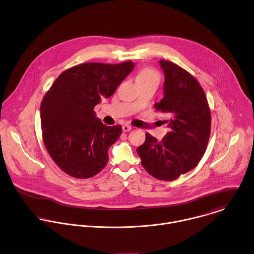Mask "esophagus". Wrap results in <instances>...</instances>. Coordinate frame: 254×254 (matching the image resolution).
I'll list each match as a JSON object with an SVG mask.
<instances>
[{
    "label": "esophagus",
    "mask_w": 254,
    "mask_h": 254,
    "mask_svg": "<svg viewBox=\"0 0 254 254\" xmlns=\"http://www.w3.org/2000/svg\"><path fill=\"white\" fill-rule=\"evenodd\" d=\"M123 130L124 131H129V130H131V127L128 126V125H124L123 126Z\"/></svg>",
    "instance_id": "esophagus-1"
}]
</instances>
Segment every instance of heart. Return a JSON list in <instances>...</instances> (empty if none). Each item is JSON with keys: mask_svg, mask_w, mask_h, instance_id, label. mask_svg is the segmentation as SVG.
Returning <instances> with one entry per match:
<instances>
[{"mask_svg": "<svg viewBox=\"0 0 254 254\" xmlns=\"http://www.w3.org/2000/svg\"><path fill=\"white\" fill-rule=\"evenodd\" d=\"M158 79H159L158 74L154 70L148 69V68H145V69L141 70L137 74V78H136L137 81H147V80H156V81H158Z\"/></svg>", "mask_w": 254, "mask_h": 254, "instance_id": "1", "label": "heart"}]
</instances>
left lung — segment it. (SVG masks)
I'll list each match as a JSON object with an SVG mask.
<instances>
[{
	"mask_svg": "<svg viewBox=\"0 0 254 254\" xmlns=\"http://www.w3.org/2000/svg\"><path fill=\"white\" fill-rule=\"evenodd\" d=\"M164 73L163 98L155 104L165 115L169 131L161 141L150 133L136 152L154 178L172 181L194 169L203 157L211 133V113L205 92L186 70L159 60Z\"/></svg>",
	"mask_w": 254,
	"mask_h": 254,
	"instance_id": "1",
	"label": "left lung"
}]
</instances>
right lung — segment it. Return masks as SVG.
<instances>
[{"label":"right lung","instance_id":"obj_1","mask_svg":"<svg viewBox=\"0 0 254 254\" xmlns=\"http://www.w3.org/2000/svg\"><path fill=\"white\" fill-rule=\"evenodd\" d=\"M134 68L120 64L83 63L62 72L43 97L40 121L45 147L68 175L86 179L109 161V148L122 133L121 126H105L94 112L110 98Z\"/></svg>","mask_w":254,"mask_h":254}]
</instances>
